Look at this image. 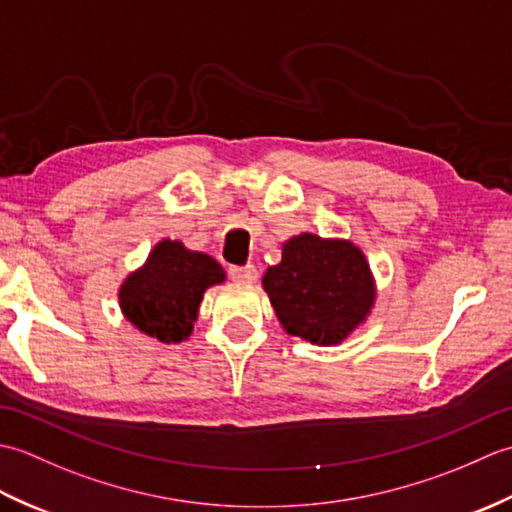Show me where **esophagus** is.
I'll list each match as a JSON object with an SVG mask.
<instances>
[{
  "instance_id": "1",
  "label": "esophagus",
  "mask_w": 512,
  "mask_h": 512,
  "mask_svg": "<svg viewBox=\"0 0 512 512\" xmlns=\"http://www.w3.org/2000/svg\"><path fill=\"white\" fill-rule=\"evenodd\" d=\"M228 275H231L233 281H242V284H253V281L257 279V268L253 264L231 266V268H228Z\"/></svg>"
}]
</instances>
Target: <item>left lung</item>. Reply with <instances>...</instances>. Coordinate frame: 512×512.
I'll return each mask as SVG.
<instances>
[{
    "label": "left lung",
    "instance_id": "8db88e82",
    "mask_svg": "<svg viewBox=\"0 0 512 512\" xmlns=\"http://www.w3.org/2000/svg\"><path fill=\"white\" fill-rule=\"evenodd\" d=\"M284 330L317 345H336L374 306V279L365 255L347 239L301 233L288 239L281 262L262 279Z\"/></svg>",
    "mask_w": 512,
    "mask_h": 512
}]
</instances>
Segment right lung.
<instances>
[{"instance_id":"add662e5","label":"right lung","mask_w":512,"mask_h":512,"mask_svg":"<svg viewBox=\"0 0 512 512\" xmlns=\"http://www.w3.org/2000/svg\"><path fill=\"white\" fill-rule=\"evenodd\" d=\"M224 279L211 255L162 239L145 266L123 281L118 303L125 319L143 334L167 345L182 343L193 332L204 290Z\"/></svg>"}]
</instances>
